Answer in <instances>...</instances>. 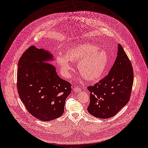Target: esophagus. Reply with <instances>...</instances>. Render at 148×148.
Returning <instances> with one entry per match:
<instances>
[{"instance_id":"obj_1","label":"esophagus","mask_w":148,"mask_h":148,"mask_svg":"<svg viewBox=\"0 0 148 148\" xmlns=\"http://www.w3.org/2000/svg\"><path fill=\"white\" fill-rule=\"evenodd\" d=\"M73 90L75 92H81V88L78 86H75L74 88H73Z\"/></svg>"}]
</instances>
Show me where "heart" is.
Listing matches in <instances>:
<instances>
[{"instance_id": "obj_1", "label": "heart", "mask_w": 148, "mask_h": 148, "mask_svg": "<svg viewBox=\"0 0 148 148\" xmlns=\"http://www.w3.org/2000/svg\"><path fill=\"white\" fill-rule=\"evenodd\" d=\"M77 71L88 81H93L100 78L108 64V56L97 45L89 43L75 45L68 49L65 55L59 54L56 60L62 75L69 77L73 68L71 62H77Z\"/></svg>"}]
</instances>
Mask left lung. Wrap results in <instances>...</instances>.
<instances>
[{
  "instance_id": "left-lung-1",
  "label": "left lung",
  "mask_w": 148,
  "mask_h": 148,
  "mask_svg": "<svg viewBox=\"0 0 148 148\" xmlns=\"http://www.w3.org/2000/svg\"><path fill=\"white\" fill-rule=\"evenodd\" d=\"M133 77L130 60L119 44L117 58L109 73L97 84L87 87L90 92L88 112L104 119L117 114L130 99Z\"/></svg>"
}]
</instances>
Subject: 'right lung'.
I'll return each mask as SVG.
<instances>
[{
    "label": "right lung",
    "mask_w": 148,
    "mask_h": 148,
    "mask_svg": "<svg viewBox=\"0 0 148 148\" xmlns=\"http://www.w3.org/2000/svg\"><path fill=\"white\" fill-rule=\"evenodd\" d=\"M53 56L48 51L31 45L18 61L17 89L26 109L41 121L60 117L65 101L72 90L70 82L57 74L49 63Z\"/></svg>",
    "instance_id": "obj_1"
}]
</instances>
